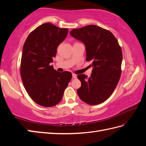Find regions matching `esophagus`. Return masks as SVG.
<instances>
[{
    "instance_id": "obj_1",
    "label": "esophagus",
    "mask_w": 146,
    "mask_h": 146,
    "mask_svg": "<svg viewBox=\"0 0 146 146\" xmlns=\"http://www.w3.org/2000/svg\"><path fill=\"white\" fill-rule=\"evenodd\" d=\"M72 76H73V78H77V75H75V74H72Z\"/></svg>"
}]
</instances>
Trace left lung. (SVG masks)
Segmentation results:
<instances>
[{"instance_id": "left-lung-1", "label": "left lung", "mask_w": 146, "mask_h": 146, "mask_svg": "<svg viewBox=\"0 0 146 146\" xmlns=\"http://www.w3.org/2000/svg\"><path fill=\"white\" fill-rule=\"evenodd\" d=\"M70 35L85 46L86 61H92L91 76L78 75L80 98L89 105L100 104L112 94L121 75L122 52L115 37L95 25L72 29Z\"/></svg>"}]
</instances>
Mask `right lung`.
Returning a JSON list of instances; mask_svg holds the SVG:
<instances>
[{
  "mask_svg": "<svg viewBox=\"0 0 146 146\" xmlns=\"http://www.w3.org/2000/svg\"><path fill=\"white\" fill-rule=\"evenodd\" d=\"M68 32L66 28L44 23L31 33L24 44L21 78L30 97L41 106L49 107L58 104L72 78L69 71L58 72L50 64Z\"/></svg>",
  "mask_w": 146,
  "mask_h": 146,
  "instance_id": "add662e5",
  "label": "right lung"
}]
</instances>
